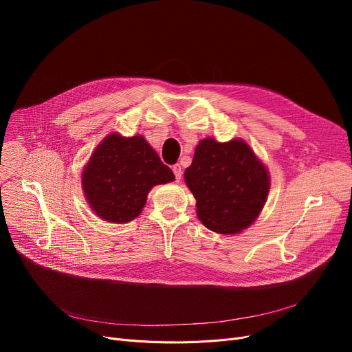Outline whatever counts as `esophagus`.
<instances>
[{"label": "esophagus", "instance_id": "esophagus-1", "mask_svg": "<svg viewBox=\"0 0 352 352\" xmlns=\"http://www.w3.org/2000/svg\"><path fill=\"white\" fill-rule=\"evenodd\" d=\"M173 171H174L175 179H177V181H179V179L182 178V168H181V165H179V164L173 165Z\"/></svg>", "mask_w": 352, "mask_h": 352}]
</instances>
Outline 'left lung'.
Here are the masks:
<instances>
[{
    "mask_svg": "<svg viewBox=\"0 0 352 352\" xmlns=\"http://www.w3.org/2000/svg\"><path fill=\"white\" fill-rule=\"evenodd\" d=\"M184 178L197 199L201 223L219 234L250 227L270 190L267 168L241 140H202Z\"/></svg>",
    "mask_w": 352,
    "mask_h": 352,
    "instance_id": "left-lung-1",
    "label": "left lung"
}]
</instances>
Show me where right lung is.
Here are the masks:
<instances>
[{
  "label": "right lung",
  "instance_id": "1",
  "mask_svg": "<svg viewBox=\"0 0 352 352\" xmlns=\"http://www.w3.org/2000/svg\"><path fill=\"white\" fill-rule=\"evenodd\" d=\"M174 174L141 135H108L91 155L82 188L91 208L109 223L124 224L138 217L148 191L174 181Z\"/></svg>",
  "mask_w": 352,
  "mask_h": 352
}]
</instances>
